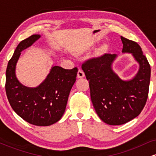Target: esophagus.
Returning <instances> with one entry per match:
<instances>
[{
  "instance_id": "obj_1",
  "label": "esophagus",
  "mask_w": 156,
  "mask_h": 156,
  "mask_svg": "<svg viewBox=\"0 0 156 156\" xmlns=\"http://www.w3.org/2000/svg\"><path fill=\"white\" fill-rule=\"evenodd\" d=\"M84 76H85V74H84L83 71L82 70V69H78V75H77V76H78V78H83V77H84Z\"/></svg>"
}]
</instances>
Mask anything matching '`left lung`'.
I'll return each instance as SVG.
<instances>
[{
    "instance_id": "1",
    "label": "left lung",
    "mask_w": 156,
    "mask_h": 156,
    "mask_svg": "<svg viewBox=\"0 0 156 156\" xmlns=\"http://www.w3.org/2000/svg\"><path fill=\"white\" fill-rule=\"evenodd\" d=\"M123 53H131L140 68L133 79L125 81L112 69L117 55L104 53L86 60L81 67L89 80L90 95L97 114L106 124L119 125L136 117L149 93L150 65L140 46L121 37Z\"/></svg>"
}]
</instances>
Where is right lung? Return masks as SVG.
Masks as SVG:
<instances>
[{"label":"right lung","instance_id":"add662e5","mask_svg":"<svg viewBox=\"0 0 156 156\" xmlns=\"http://www.w3.org/2000/svg\"><path fill=\"white\" fill-rule=\"evenodd\" d=\"M40 36L34 34L23 39L9 61L6 72V93L12 109L27 122L48 126L63 116L68 97L76 80L78 68L72 69L54 66L46 79L36 88H28L17 80L15 66L20 52L31 46Z\"/></svg>","mask_w":156,"mask_h":156}]
</instances>
